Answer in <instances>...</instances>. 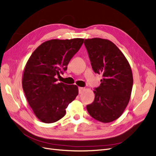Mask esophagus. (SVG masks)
Here are the masks:
<instances>
[{
	"label": "esophagus",
	"mask_w": 156,
	"mask_h": 156,
	"mask_svg": "<svg viewBox=\"0 0 156 156\" xmlns=\"http://www.w3.org/2000/svg\"><path fill=\"white\" fill-rule=\"evenodd\" d=\"M84 90V88L83 87H79V94H82Z\"/></svg>",
	"instance_id": "1"
}]
</instances>
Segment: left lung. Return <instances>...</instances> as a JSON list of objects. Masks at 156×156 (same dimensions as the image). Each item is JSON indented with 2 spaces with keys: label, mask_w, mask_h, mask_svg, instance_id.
<instances>
[{
  "label": "left lung",
  "mask_w": 156,
  "mask_h": 156,
  "mask_svg": "<svg viewBox=\"0 0 156 156\" xmlns=\"http://www.w3.org/2000/svg\"><path fill=\"white\" fill-rule=\"evenodd\" d=\"M92 68L102 75L100 86L94 88L95 98L87 109L93 119L108 123L122 115L128 104L133 87V75L128 61L112 41L84 40Z\"/></svg>",
  "instance_id": "obj_1"
}]
</instances>
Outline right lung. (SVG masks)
<instances>
[{
	"label": "right lung",
	"instance_id": "1",
	"mask_svg": "<svg viewBox=\"0 0 156 156\" xmlns=\"http://www.w3.org/2000/svg\"><path fill=\"white\" fill-rule=\"evenodd\" d=\"M84 39L51 40L41 44L26 64L22 86L36 116L44 123H53L66 115V108L78 95L74 84L57 83L67 70L70 60L81 48Z\"/></svg>",
	"mask_w": 156,
	"mask_h": 156
}]
</instances>
